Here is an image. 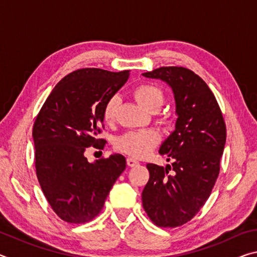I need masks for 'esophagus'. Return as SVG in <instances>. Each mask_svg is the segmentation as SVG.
Instances as JSON below:
<instances>
[{"mask_svg":"<svg viewBox=\"0 0 257 257\" xmlns=\"http://www.w3.org/2000/svg\"><path fill=\"white\" fill-rule=\"evenodd\" d=\"M127 164H128V167H136V165L139 164V162L137 160H135L133 158H128L127 159Z\"/></svg>","mask_w":257,"mask_h":257,"instance_id":"34e87169","label":"esophagus"}]
</instances>
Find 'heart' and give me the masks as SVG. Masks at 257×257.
Returning a JSON list of instances; mask_svg holds the SVG:
<instances>
[{
	"label": "heart",
	"mask_w": 257,
	"mask_h": 257,
	"mask_svg": "<svg viewBox=\"0 0 257 257\" xmlns=\"http://www.w3.org/2000/svg\"><path fill=\"white\" fill-rule=\"evenodd\" d=\"M134 96L136 101L147 110L160 108L163 105V92L158 86L152 84H141L134 89ZM120 103L118 95H113L107 99L103 106V119L111 123L115 119L116 110ZM160 141L159 134L154 130L143 132H130L115 139L114 147L116 151L122 152L134 158H142L158 145Z\"/></svg>",
	"instance_id": "b5f03b06"
}]
</instances>
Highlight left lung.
Listing matches in <instances>:
<instances>
[{
  "instance_id": "obj_1",
  "label": "left lung",
  "mask_w": 257,
  "mask_h": 257,
  "mask_svg": "<svg viewBox=\"0 0 257 257\" xmlns=\"http://www.w3.org/2000/svg\"><path fill=\"white\" fill-rule=\"evenodd\" d=\"M143 76L171 87L178 115L175 130L159 151L172 164L146 165L150 179L142 194L143 206L159 227H179L210 197L220 172L225 123L212 90L189 69L162 67Z\"/></svg>"
}]
</instances>
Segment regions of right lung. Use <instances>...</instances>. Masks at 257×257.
Returning a JSON list of instances; mask_svg holds the SVG:
<instances>
[{
    "label": "right lung",
    "instance_id": "right-lung-1",
    "mask_svg": "<svg viewBox=\"0 0 257 257\" xmlns=\"http://www.w3.org/2000/svg\"><path fill=\"white\" fill-rule=\"evenodd\" d=\"M129 70L79 69L58 82L35 120L36 175L47 202L63 221L85 223L103 208L112 186L125 169L121 154L85 158L87 147L102 150L98 139L103 106L128 80Z\"/></svg>",
    "mask_w": 257,
    "mask_h": 257
}]
</instances>
